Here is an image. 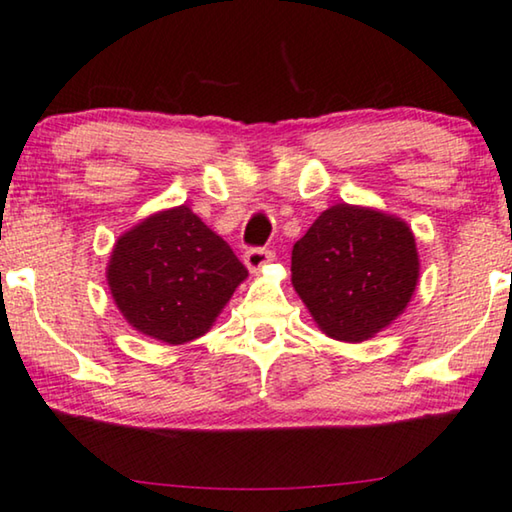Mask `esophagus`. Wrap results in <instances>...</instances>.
Returning a JSON list of instances; mask_svg holds the SVG:
<instances>
[{"label":"esophagus","instance_id":"esophagus-1","mask_svg":"<svg viewBox=\"0 0 512 512\" xmlns=\"http://www.w3.org/2000/svg\"><path fill=\"white\" fill-rule=\"evenodd\" d=\"M272 258H274L272 251L265 249V247H251V249L244 251V265H247L251 272L261 270L263 265H268L272 261Z\"/></svg>","mask_w":512,"mask_h":512}]
</instances>
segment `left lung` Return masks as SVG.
Instances as JSON below:
<instances>
[{"mask_svg": "<svg viewBox=\"0 0 512 512\" xmlns=\"http://www.w3.org/2000/svg\"><path fill=\"white\" fill-rule=\"evenodd\" d=\"M411 228L388 214L332 205L293 244V286L325 335L362 342L390 325L418 284Z\"/></svg>", "mask_w": 512, "mask_h": 512, "instance_id": "1", "label": "left lung"}]
</instances>
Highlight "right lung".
I'll list each match as a JSON object with an SVG mask.
<instances>
[{"instance_id":"add662e5","label":"right lung","mask_w":512,"mask_h":512,"mask_svg":"<svg viewBox=\"0 0 512 512\" xmlns=\"http://www.w3.org/2000/svg\"><path fill=\"white\" fill-rule=\"evenodd\" d=\"M247 268L187 205L152 214L117 240L108 286L143 335L184 344L205 335Z\"/></svg>"}]
</instances>
